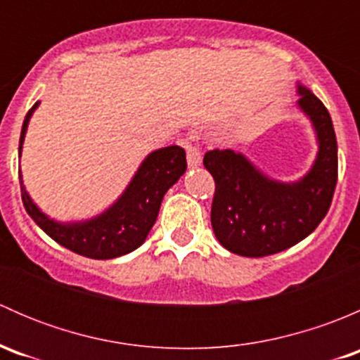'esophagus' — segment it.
Returning a JSON list of instances; mask_svg holds the SVG:
<instances>
[{"instance_id": "34e87169", "label": "esophagus", "mask_w": 360, "mask_h": 360, "mask_svg": "<svg viewBox=\"0 0 360 360\" xmlns=\"http://www.w3.org/2000/svg\"><path fill=\"white\" fill-rule=\"evenodd\" d=\"M186 158H188V167L195 169L202 163V153L197 146L193 144H186Z\"/></svg>"}]
</instances>
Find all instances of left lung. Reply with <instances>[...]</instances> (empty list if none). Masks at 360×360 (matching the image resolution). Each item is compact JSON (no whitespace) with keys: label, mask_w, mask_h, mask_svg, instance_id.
Returning a JSON list of instances; mask_svg holds the SVG:
<instances>
[{"label":"left lung","mask_w":360,"mask_h":360,"mask_svg":"<svg viewBox=\"0 0 360 360\" xmlns=\"http://www.w3.org/2000/svg\"><path fill=\"white\" fill-rule=\"evenodd\" d=\"M297 106L317 134L319 153L307 176L282 183L264 176L242 153L212 150L203 165L216 183L210 223L219 244L245 257L281 252L307 238L328 214L338 181V144L331 115L307 86Z\"/></svg>","instance_id":"1"}]
</instances>
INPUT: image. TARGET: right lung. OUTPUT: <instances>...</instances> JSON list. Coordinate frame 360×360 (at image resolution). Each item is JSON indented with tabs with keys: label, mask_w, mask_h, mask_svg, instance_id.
Segmentation results:
<instances>
[{
	"label": "right lung",
	"mask_w": 360,
	"mask_h": 360,
	"mask_svg": "<svg viewBox=\"0 0 360 360\" xmlns=\"http://www.w3.org/2000/svg\"><path fill=\"white\" fill-rule=\"evenodd\" d=\"M38 104L36 103L25 115L19 141V155L22 153L29 120ZM184 170L186 153L183 148L167 146L153 151L144 158L127 190L110 209L92 219L76 223H59L43 214L25 191L22 174L19 172L20 195L29 216L57 244L79 256L92 259H112L132 252L146 240L158 217L163 195L172 184L177 183Z\"/></svg>",
	"instance_id": "obj_1"
}]
</instances>
